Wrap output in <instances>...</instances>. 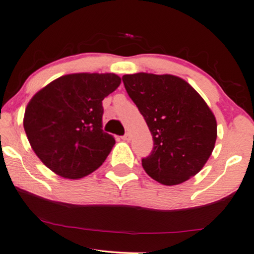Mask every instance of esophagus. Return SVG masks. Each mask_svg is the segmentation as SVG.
<instances>
[{
	"instance_id": "esophagus-1",
	"label": "esophagus",
	"mask_w": 254,
	"mask_h": 254,
	"mask_svg": "<svg viewBox=\"0 0 254 254\" xmlns=\"http://www.w3.org/2000/svg\"><path fill=\"white\" fill-rule=\"evenodd\" d=\"M122 139H123V140H126V141H128L131 139V133H128V132H127V133L122 137Z\"/></svg>"
}]
</instances>
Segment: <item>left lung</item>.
<instances>
[{"label": "left lung", "mask_w": 254, "mask_h": 254, "mask_svg": "<svg viewBox=\"0 0 254 254\" xmlns=\"http://www.w3.org/2000/svg\"><path fill=\"white\" fill-rule=\"evenodd\" d=\"M124 86L147 123L154 147L142 159L146 173L163 185L197 175L217 137L215 116L188 81L173 74H124Z\"/></svg>", "instance_id": "1"}]
</instances>
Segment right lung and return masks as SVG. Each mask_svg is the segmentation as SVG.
<instances>
[{
	"label": "right lung",
	"instance_id": "1",
	"mask_svg": "<svg viewBox=\"0 0 254 254\" xmlns=\"http://www.w3.org/2000/svg\"><path fill=\"white\" fill-rule=\"evenodd\" d=\"M120 84L115 73H71L35 93L25 110L24 128L46 167L77 180L105 162L115 139L102 130V100Z\"/></svg>",
	"mask_w": 254,
	"mask_h": 254
}]
</instances>
